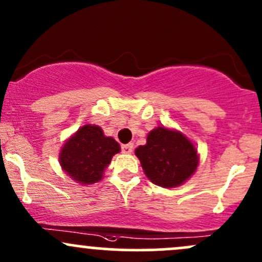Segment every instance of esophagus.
I'll return each mask as SVG.
<instances>
[{
    "mask_svg": "<svg viewBox=\"0 0 262 262\" xmlns=\"http://www.w3.org/2000/svg\"><path fill=\"white\" fill-rule=\"evenodd\" d=\"M134 151V143H127V145H122V152L123 154H131Z\"/></svg>",
    "mask_w": 262,
    "mask_h": 262,
    "instance_id": "obj_1",
    "label": "esophagus"
}]
</instances>
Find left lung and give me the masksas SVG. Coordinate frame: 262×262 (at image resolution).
Masks as SVG:
<instances>
[{"label": "left lung", "mask_w": 262, "mask_h": 262, "mask_svg": "<svg viewBox=\"0 0 262 262\" xmlns=\"http://www.w3.org/2000/svg\"><path fill=\"white\" fill-rule=\"evenodd\" d=\"M135 155L147 179L165 188L184 185L200 162L195 143L182 132L165 126L148 132L146 145L139 146Z\"/></svg>", "instance_id": "obj_1"}]
</instances>
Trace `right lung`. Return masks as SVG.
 <instances>
[{
	"instance_id": "1",
	"label": "right lung",
	"mask_w": 262,
	"mask_h": 262,
	"mask_svg": "<svg viewBox=\"0 0 262 262\" xmlns=\"http://www.w3.org/2000/svg\"><path fill=\"white\" fill-rule=\"evenodd\" d=\"M120 150L119 142L114 137L105 136L100 126L87 123L64 141L58 161L70 179L91 185L102 179L114 155Z\"/></svg>"
}]
</instances>
